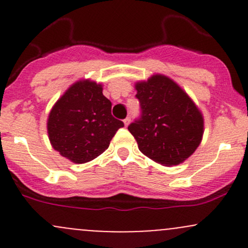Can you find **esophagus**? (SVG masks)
Here are the masks:
<instances>
[{"instance_id": "esophagus-1", "label": "esophagus", "mask_w": 248, "mask_h": 248, "mask_svg": "<svg viewBox=\"0 0 248 248\" xmlns=\"http://www.w3.org/2000/svg\"><path fill=\"white\" fill-rule=\"evenodd\" d=\"M129 122H131V117H126V119L124 120V126H128V124H129Z\"/></svg>"}]
</instances>
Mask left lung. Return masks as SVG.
I'll return each mask as SVG.
<instances>
[{
  "label": "left lung",
  "instance_id": "1",
  "mask_svg": "<svg viewBox=\"0 0 248 248\" xmlns=\"http://www.w3.org/2000/svg\"><path fill=\"white\" fill-rule=\"evenodd\" d=\"M140 116L128 126L140 151L163 166H176L199 146L204 120L186 92L169 78L154 76L136 85Z\"/></svg>",
  "mask_w": 248,
  "mask_h": 248
}]
</instances>
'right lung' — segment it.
Here are the masks:
<instances>
[{"mask_svg":"<svg viewBox=\"0 0 248 248\" xmlns=\"http://www.w3.org/2000/svg\"><path fill=\"white\" fill-rule=\"evenodd\" d=\"M102 85L84 80L72 85L52 107L47 119L50 142L74 163L92 161L109 147L124 122L111 115Z\"/></svg>","mask_w":248,"mask_h":248,"instance_id":"obj_1","label":"right lung"}]
</instances>
